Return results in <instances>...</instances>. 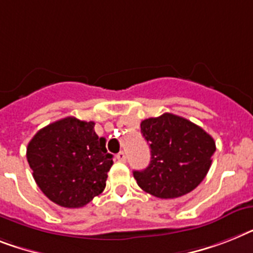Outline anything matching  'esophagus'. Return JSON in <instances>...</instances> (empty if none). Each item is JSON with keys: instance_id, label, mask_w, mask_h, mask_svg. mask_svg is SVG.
Masks as SVG:
<instances>
[{"instance_id": "1", "label": "esophagus", "mask_w": 253, "mask_h": 253, "mask_svg": "<svg viewBox=\"0 0 253 253\" xmlns=\"http://www.w3.org/2000/svg\"><path fill=\"white\" fill-rule=\"evenodd\" d=\"M116 159H118L119 162L124 163L125 160H126V155H125V152H124V151H120V152H119L118 155H116Z\"/></svg>"}]
</instances>
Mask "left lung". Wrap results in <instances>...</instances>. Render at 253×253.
Instances as JSON below:
<instances>
[{
  "label": "left lung",
  "instance_id": "8db88e82",
  "mask_svg": "<svg viewBox=\"0 0 253 253\" xmlns=\"http://www.w3.org/2000/svg\"><path fill=\"white\" fill-rule=\"evenodd\" d=\"M141 133L151 149V162L133 176L143 191L173 199L193 191L203 181L216 151L213 138L204 129L167 112L143 120Z\"/></svg>",
  "mask_w": 253,
  "mask_h": 253
}]
</instances>
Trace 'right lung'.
Masks as SVG:
<instances>
[{"mask_svg": "<svg viewBox=\"0 0 253 253\" xmlns=\"http://www.w3.org/2000/svg\"><path fill=\"white\" fill-rule=\"evenodd\" d=\"M94 122L68 116L40 129L27 147L37 186L64 208L86 206L106 187L112 155Z\"/></svg>", "mask_w": 253, "mask_h": 253, "instance_id": "obj_1", "label": "right lung"}]
</instances>
